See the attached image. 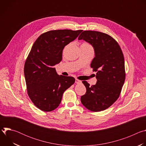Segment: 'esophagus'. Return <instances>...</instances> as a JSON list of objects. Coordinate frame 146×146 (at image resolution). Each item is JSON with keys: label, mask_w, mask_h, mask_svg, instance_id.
Returning <instances> with one entry per match:
<instances>
[{"label": "esophagus", "mask_w": 146, "mask_h": 146, "mask_svg": "<svg viewBox=\"0 0 146 146\" xmlns=\"http://www.w3.org/2000/svg\"><path fill=\"white\" fill-rule=\"evenodd\" d=\"M75 82L76 83V84H79V83H81V81H80V80H79L78 79H76Z\"/></svg>", "instance_id": "obj_1"}]
</instances>
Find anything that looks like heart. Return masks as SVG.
Returning a JSON list of instances; mask_svg holds the SVG:
<instances>
[{
    "mask_svg": "<svg viewBox=\"0 0 146 146\" xmlns=\"http://www.w3.org/2000/svg\"><path fill=\"white\" fill-rule=\"evenodd\" d=\"M82 45H84V46H90V45H89L88 43H83Z\"/></svg>",
    "mask_w": 146,
    "mask_h": 146,
    "instance_id": "heart-1",
    "label": "heart"
}]
</instances>
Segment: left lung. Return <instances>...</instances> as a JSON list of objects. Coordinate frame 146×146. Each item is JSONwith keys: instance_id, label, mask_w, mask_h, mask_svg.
Instances as JSON below:
<instances>
[{"instance_id": "left-lung-1", "label": "left lung", "mask_w": 146, "mask_h": 146, "mask_svg": "<svg viewBox=\"0 0 146 146\" xmlns=\"http://www.w3.org/2000/svg\"><path fill=\"white\" fill-rule=\"evenodd\" d=\"M94 48L95 57L91 67L96 72V84L92 86L86 81V94L81 102L87 109L100 111L111 106L118 98L125 78V62L122 50L110 36L98 31H85L79 36Z\"/></svg>"}]
</instances>
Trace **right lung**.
<instances>
[{"mask_svg":"<svg viewBox=\"0 0 146 146\" xmlns=\"http://www.w3.org/2000/svg\"><path fill=\"white\" fill-rule=\"evenodd\" d=\"M82 30L50 31L35 41L25 61L24 75L28 94L40 110L51 111L58 107L64 92L73 85V77L59 76L54 66L62 60L64 47Z\"/></svg>","mask_w":146,"mask_h":146,"instance_id":"obj_1","label":"right lung"}]
</instances>
